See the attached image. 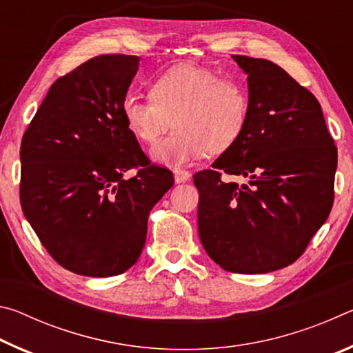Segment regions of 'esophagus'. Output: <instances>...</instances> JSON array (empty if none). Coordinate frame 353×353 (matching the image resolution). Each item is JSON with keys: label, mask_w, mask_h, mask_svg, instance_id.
<instances>
[{"label": "esophagus", "mask_w": 353, "mask_h": 353, "mask_svg": "<svg viewBox=\"0 0 353 353\" xmlns=\"http://www.w3.org/2000/svg\"><path fill=\"white\" fill-rule=\"evenodd\" d=\"M191 179V174L185 170H174V181L176 183H182V182H188Z\"/></svg>", "instance_id": "obj_1"}]
</instances>
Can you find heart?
<instances>
[{
  "mask_svg": "<svg viewBox=\"0 0 353 353\" xmlns=\"http://www.w3.org/2000/svg\"><path fill=\"white\" fill-rule=\"evenodd\" d=\"M124 121L137 140L154 145L160 163L182 165L202 155H218L235 146L248 128L250 93L241 81L183 63L155 77L149 98L128 97L121 105Z\"/></svg>",
  "mask_w": 353,
  "mask_h": 353,
  "instance_id": "1",
  "label": "heart"
}]
</instances>
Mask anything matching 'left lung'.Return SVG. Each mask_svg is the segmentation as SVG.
Returning <instances> with one entry per match:
<instances>
[{"instance_id": "left-lung-1", "label": "left lung", "mask_w": 353, "mask_h": 353, "mask_svg": "<svg viewBox=\"0 0 353 353\" xmlns=\"http://www.w3.org/2000/svg\"><path fill=\"white\" fill-rule=\"evenodd\" d=\"M232 57L248 73L250 117L240 141L193 176L198 229L223 270L265 274L294 263L325 223L338 151L308 88L266 59Z\"/></svg>"}]
</instances>
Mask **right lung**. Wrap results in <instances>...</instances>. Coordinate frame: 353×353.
Segmentation results:
<instances>
[{"mask_svg":"<svg viewBox=\"0 0 353 353\" xmlns=\"http://www.w3.org/2000/svg\"><path fill=\"white\" fill-rule=\"evenodd\" d=\"M139 61L97 56L59 77L21 140L23 213L48 254L81 276L128 271L145 246L149 213L174 183L124 121ZM129 169L136 176L124 179Z\"/></svg>","mask_w":353,"mask_h":353,"instance_id":"obj_1","label":"right lung"}]
</instances>
